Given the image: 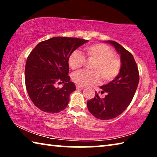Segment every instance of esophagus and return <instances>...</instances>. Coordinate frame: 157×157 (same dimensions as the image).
Wrapping results in <instances>:
<instances>
[{"label":"esophagus","mask_w":157,"mask_h":157,"mask_svg":"<svg viewBox=\"0 0 157 157\" xmlns=\"http://www.w3.org/2000/svg\"><path fill=\"white\" fill-rule=\"evenodd\" d=\"M76 88L78 89H84V86H79V85H76Z\"/></svg>","instance_id":"1"}]
</instances>
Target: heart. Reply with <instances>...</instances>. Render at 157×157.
<instances>
[{
    "instance_id": "b5f03b06",
    "label": "heart",
    "mask_w": 157,
    "mask_h": 157,
    "mask_svg": "<svg viewBox=\"0 0 157 157\" xmlns=\"http://www.w3.org/2000/svg\"><path fill=\"white\" fill-rule=\"evenodd\" d=\"M84 52L87 59L94 61L93 72L81 71L72 76L73 81L79 86H89L99 83L100 77L103 82H109L119 75L121 62L115 56V52L110 47L103 44H95L84 48ZM85 58L79 50H74L69 55L68 63L73 70H78L84 64Z\"/></svg>"
}]
</instances>
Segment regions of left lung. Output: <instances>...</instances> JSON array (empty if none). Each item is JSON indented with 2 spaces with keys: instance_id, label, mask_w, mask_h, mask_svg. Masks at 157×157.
<instances>
[{
  "instance_id": "left-lung-1",
  "label": "left lung",
  "mask_w": 157,
  "mask_h": 157,
  "mask_svg": "<svg viewBox=\"0 0 157 157\" xmlns=\"http://www.w3.org/2000/svg\"><path fill=\"white\" fill-rule=\"evenodd\" d=\"M121 55V68L119 75L109 83L100 86L105 98L95 95L87 102L89 112L100 120H110L126 109L134 98L139 82V69L131 52L113 41H107Z\"/></svg>"
}]
</instances>
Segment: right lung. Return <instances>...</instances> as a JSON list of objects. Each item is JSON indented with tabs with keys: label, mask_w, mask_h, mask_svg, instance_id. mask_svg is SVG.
I'll return each instance as SVG.
<instances>
[{
	"label": "right lung",
	"mask_w": 157,
	"mask_h": 157,
	"mask_svg": "<svg viewBox=\"0 0 157 157\" xmlns=\"http://www.w3.org/2000/svg\"><path fill=\"white\" fill-rule=\"evenodd\" d=\"M88 40L75 37H52L41 41L28 55L25 82L29 97L39 109L55 113L67 107L69 96L76 89L68 75L69 55ZM64 83L62 88L56 83Z\"/></svg>",
	"instance_id": "obj_1"
}]
</instances>
